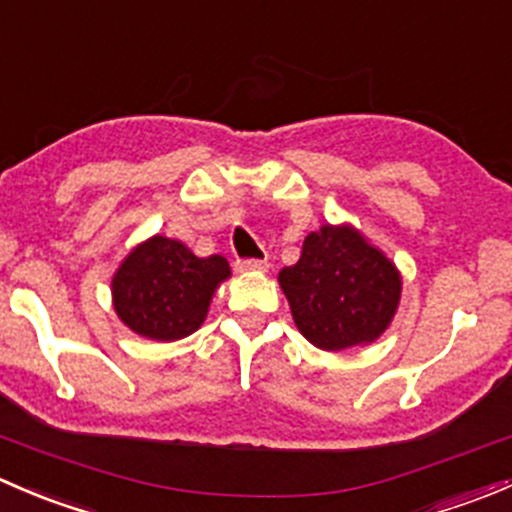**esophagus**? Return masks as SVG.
<instances>
[{"mask_svg":"<svg viewBox=\"0 0 512 512\" xmlns=\"http://www.w3.org/2000/svg\"><path fill=\"white\" fill-rule=\"evenodd\" d=\"M235 267L240 272H267V260H237Z\"/></svg>","mask_w":512,"mask_h":512,"instance_id":"34e87169","label":"esophagus"}]
</instances>
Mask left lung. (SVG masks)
<instances>
[{
    "label": "left lung",
    "mask_w": 512,
    "mask_h": 512,
    "mask_svg": "<svg viewBox=\"0 0 512 512\" xmlns=\"http://www.w3.org/2000/svg\"><path fill=\"white\" fill-rule=\"evenodd\" d=\"M280 287L299 332L324 352L379 339L401 299L396 265L352 225L309 232L297 265L280 272Z\"/></svg>",
    "instance_id": "1"
}]
</instances>
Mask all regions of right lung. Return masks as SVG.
<instances>
[{
  "mask_svg": "<svg viewBox=\"0 0 512 512\" xmlns=\"http://www.w3.org/2000/svg\"><path fill=\"white\" fill-rule=\"evenodd\" d=\"M227 277L223 255L198 257L183 242L153 235L113 275V309L141 337L175 342L205 322L213 292Z\"/></svg>",
  "mask_w": 512,
  "mask_h": 512,
  "instance_id": "add662e5",
  "label": "right lung"
}]
</instances>
